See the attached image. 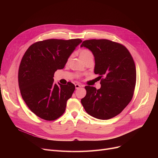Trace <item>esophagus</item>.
I'll list each match as a JSON object with an SVG mask.
<instances>
[{
    "label": "esophagus",
    "mask_w": 158,
    "mask_h": 158,
    "mask_svg": "<svg viewBox=\"0 0 158 158\" xmlns=\"http://www.w3.org/2000/svg\"><path fill=\"white\" fill-rule=\"evenodd\" d=\"M81 86H82L81 85H78V84L75 85V87H76V89H78V88H79L80 87H81Z\"/></svg>",
    "instance_id": "34e87169"
}]
</instances>
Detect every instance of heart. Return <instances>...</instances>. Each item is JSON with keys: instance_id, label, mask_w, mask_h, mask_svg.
<instances>
[{"instance_id": "1", "label": "heart", "mask_w": 158, "mask_h": 158, "mask_svg": "<svg viewBox=\"0 0 158 158\" xmlns=\"http://www.w3.org/2000/svg\"><path fill=\"white\" fill-rule=\"evenodd\" d=\"M79 57L82 61H84L89 57H93V54L88 49H82L79 52ZM70 60V58H69Z\"/></svg>"}]
</instances>
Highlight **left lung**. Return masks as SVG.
<instances>
[{"label":"left lung","mask_w":158,"mask_h":158,"mask_svg":"<svg viewBox=\"0 0 158 158\" xmlns=\"http://www.w3.org/2000/svg\"><path fill=\"white\" fill-rule=\"evenodd\" d=\"M82 47L92 52L94 73L103 78L100 89L85 86L86 95L81 104L93 117L110 119L120 114L133 96L136 81L134 60L125 47L108 40H85Z\"/></svg>","instance_id":"8db88e82"}]
</instances>
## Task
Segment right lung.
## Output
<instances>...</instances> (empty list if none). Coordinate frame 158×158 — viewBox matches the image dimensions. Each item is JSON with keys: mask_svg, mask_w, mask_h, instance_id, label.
<instances>
[{"mask_svg": "<svg viewBox=\"0 0 158 158\" xmlns=\"http://www.w3.org/2000/svg\"><path fill=\"white\" fill-rule=\"evenodd\" d=\"M80 39H50L31 45L25 52L19 70V85L23 101L40 118L54 120L64 113L66 102L75 90L72 82H54L57 70L63 69Z\"/></svg>", "mask_w": 158, "mask_h": 158, "instance_id": "right-lung-1", "label": "right lung"}]
</instances>
